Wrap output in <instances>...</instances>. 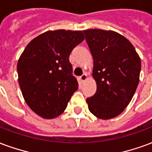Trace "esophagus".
<instances>
[{
	"instance_id": "esophagus-1",
	"label": "esophagus",
	"mask_w": 152,
	"mask_h": 152,
	"mask_svg": "<svg viewBox=\"0 0 152 152\" xmlns=\"http://www.w3.org/2000/svg\"><path fill=\"white\" fill-rule=\"evenodd\" d=\"M80 80H81V81L85 82V80H86L88 79L87 74H86V73H84V74H83V75H82V76H80Z\"/></svg>"
}]
</instances>
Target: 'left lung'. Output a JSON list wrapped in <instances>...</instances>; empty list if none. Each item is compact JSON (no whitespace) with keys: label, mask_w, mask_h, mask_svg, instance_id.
Returning a JSON list of instances; mask_svg holds the SVG:
<instances>
[{"label":"left lung","mask_w":152,"mask_h":152,"mask_svg":"<svg viewBox=\"0 0 152 152\" xmlns=\"http://www.w3.org/2000/svg\"><path fill=\"white\" fill-rule=\"evenodd\" d=\"M93 59L95 94L86 102L88 110L104 120L118 116L127 106L139 82L141 59L134 46L113 30H84Z\"/></svg>","instance_id":"obj_1"}]
</instances>
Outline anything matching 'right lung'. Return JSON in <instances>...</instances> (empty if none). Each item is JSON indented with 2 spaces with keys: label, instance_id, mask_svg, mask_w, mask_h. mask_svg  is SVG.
<instances>
[{
  "label": "right lung",
  "instance_id": "1",
  "mask_svg": "<svg viewBox=\"0 0 152 152\" xmlns=\"http://www.w3.org/2000/svg\"><path fill=\"white\" fill-rule=\"evenodd\" d=\"M84 39L82 30H48L23 50L17 65L18 83L25 102L39 116H59L78 89L69 56Z\"/></svg>",
  "mask_w": 152,
  "mask_h": 152
}]
</instances>
